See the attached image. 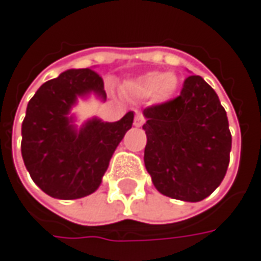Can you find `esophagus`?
Returning <instances> with one entry per match:
<instances>
[{
	"instance_id": "esophagus-1",
	"label": "esophagus",
	"mask_w": 261,
	"mask_h": 261,
	"mask_svg": "<svg viewBox=\"0 0 261 261\" xmlns=\"http://www.w3.org/2000/svg\"><path fill=\"white\" fill-rule=\"evenodd\" d=\"M144 122H145V117H144V115H142L141 112H136L135 120H134V125L139 127V126L144 125Z\"/></svg>"
}]
</instances>
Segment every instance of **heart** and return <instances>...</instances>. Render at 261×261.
I'll use <instances>...</instances> for the list:
<instances>
[{
	"label": "heart",
	"instance_id": "b5f03b06",
	"mask_svg": "<svg viewBox=\"0 0 261 261\" xmlns=\"http://www.w3.org/2000/svg\"><path fill=\"white\" fill-rule=\"evenodd\" d=\"M178 87V80L171 74H163L158 71L146 72L145 75L139 76L127 84V91L136 97H151L158 94L160 98H170L173 97Z\"/></svg>",
	"mask_w": 261,
	"mask_h": 261
}]
</instances>
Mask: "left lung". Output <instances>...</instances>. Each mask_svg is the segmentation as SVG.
Returning <instances> with one entry per match:
<instances>
[{
	"instance_id": "obj_1",
	"label": "left lung",
	"mask_w": 261,
	"mask_h": 261,
	"mask_svg": "<svg viewBox=\"0 0 261 261\" xmlns=\"http://www.w3.org/2000/svg\"><path fill=\"white\" fill-rule=\"evenodd\" d=\"M144 116V161L156 190L185 202L212 195L226 174L232 141L214 88L187 76L180 95L146 107Z\"/></svg>"
}]
</instances>
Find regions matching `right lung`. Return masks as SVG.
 <instances>
[{
	"mask_svg": "<svg viewBox=\"0 0 261 261\" xmlns=\"http://www.w3.org/2000/svg\"><path fill=\"white\" fill-rule=\"evenodd\" d=\"M106 98L103 78L90 68L68 69L46 81L27 105L21 155L32 180L56 199H80L98 189L119 142L132 127L134 112L119 122L93 119L80 130L69 110L78 95Z\"/></svg>",
	"mask_w": 261,
	"mask_h": 261,
	"instance_id": "right-lung-1",
	"label": "right lung"
}]
</instances>
